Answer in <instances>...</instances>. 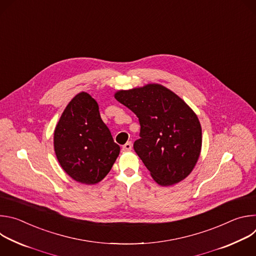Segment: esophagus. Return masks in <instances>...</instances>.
Here are the masks:
<instances>
[{
  "instance_id": "1",
  "label": "esophagus",
  "mask_w": 256,
  "mask_h": 256,
  "mask_svg": "<svg viewBox=\"0 0 256 256\" xmlns=\"http://www.w3.org/2000/svg\"><path fill=\"white\" fill-rule=\"evenodd\" d=\"M132 142H126V144L122 146V150H124V151H130V150H132Z\"/></svg>"
}]
</instances>
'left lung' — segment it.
I'll return each instance as SVG.
<instances>
[{"label":"left lung","mask_w":256,"mask_h":256,"mask_svg":"<svg viewBox=\"0 0 256 256\" xmlns=\"http://www.w3.org/2000/svg\"><path fill=\"white\" fill-rule=\"evenodd\" d=\"M116 99L136 116L140 138L134 150L160 186L184 180L202 149V128L190 107L169 89L149 84L118 91Z\"/></svg>","instance_id":"obj_1"}]
</instances>
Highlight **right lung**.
I'll return each instance as SVG.
<instances>
[{
    "mask_svg": "<svg viewBox=\"0 0 256 256\" xmlns=\"http://www.w3.org/2000/svg\"><path fill=\"white\" fill-rule=\"evenodd\" d=\"M98 109L88 93H79L66 107L54 130V152L62 168L85 184L101 181L120 150Z\"/></svg>",
    "mask_w": 256,
    "mask_h": 256,
    "instance_id": "1",
    "label": "right lung"
}]
</instances>
